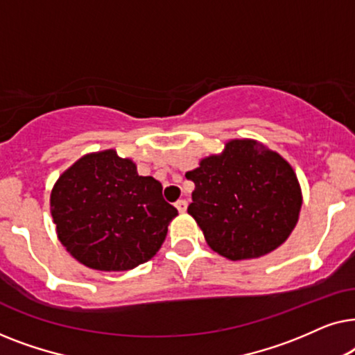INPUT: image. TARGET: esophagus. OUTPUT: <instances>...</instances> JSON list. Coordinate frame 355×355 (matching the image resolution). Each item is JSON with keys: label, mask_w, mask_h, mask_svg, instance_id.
<instances>
[{"label": "esophagus", "mask_w": 355, "mask_h": 355, "mask_svg": "<svg viewBox=\"0 0 355 355\" xmlns=\"http://www.w3.org/2000/svg\"><path fill=\"white\" fill-rule=\"evenodd\" d=\"M174 207L178 208L179 213H184L187 210V202L186 200H178L176 203H174Z\"/></svg>", "instance_id": "34e87169"}]
</instances>
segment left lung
Here are the masks:
<instances>
[{"label": "left lung", "instance_id": "8db88e82", "mask_svg": "<svg viewBox=\"0 0 355 355\" xmlns=\"http://www.w3.org/2000/svg\"><path fill=\"white\" fill-rule=\"evenodd\" d=\"M186 178L196 184L189 215L207 244L230 260L275 250L299 220L302 193L294 169L255 140H231Z\"/></svg>", "mask_w": 355, "mask_h": 355}]
</instances>
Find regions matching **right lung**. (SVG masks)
Segmentation results:
<instances>
[{"label":"right lung","mask_w":355,"mask_h":355,"mask_svg":"<svg viewBox=\"0 0 355 355\" xmlns=\"http://www.w3.org/2000/svg\"><path fill=\"white\" fill-rule=\"evenodd\" d=\"M152 176L114 150L82 157L58 179L51 216L66 250L101 271H124L157 254L178 210Z\"/></svg>","instance_id":"add662e5"}]
</instances>
